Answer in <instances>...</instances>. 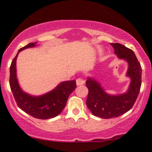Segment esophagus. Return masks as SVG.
<instances>
[{
    "label": "esophagus",
    "mask_w": 152,
    "mask_h": 152,
    "mask_svg": "<svg viewBox=\"0 0 152 152\" xmlns=\"http://www.w3.org/2000/svg\"><path fill=\"white\" fill-rule=\"evenodd\" d=\"M76 84L77 86H80V85H82L84 84V80L82 78H77L76 80Z\"/></svg>",
    "instance_id": "esophagus-1"
}]
</instances>
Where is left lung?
I'll return each instance as SVG.
<instances>
[{
	"mask_svg": "<svg viewBox=\"0 0 152 152\" xmlns=\"http://www.w3.org/2000/svg\"><path fill=\"white\" fill-rule=\"evenodd\" d=\"M114 53L128 63L126 76L131 78L127 91L120 95L108 94L95 79L88 77L86 86L88 89L86 106L95 116L104 119L117 118L129 111L134 106L141 86L142 68L134 51L118 43H111Z\"/></svg>",
	"mask_w": 152,
	"mask_h": 152,
	"instance_id": "obj_1",
	"label": "left lung"
}]
</instances>
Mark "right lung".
I'll return each instance as SVG.
<instances>
[{
  "mask_svg": "<svg viewBox=\"0 0 152 152\" xmlns=\"http://www.w3.org/2000/svg\"><path fill=\"white\" fill-rule=\"evenodd\" d=\"M30 43L21 48L12 60L10 68V86L18 107L32 117L46 120L55 118L63 111L68 98L76 88L75 80L62 82L50 92L40 96H33L24 92L18 84L16 77V59L23 50L36 46Z\"/></svg>",
  "mask_w": 152,
  "mask_h": 152,
  "instance_id": "add662e5",
  "label": "right lung"
}]
</instances>
